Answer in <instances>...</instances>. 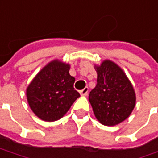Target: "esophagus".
I'll return each mask as SVG.
<instances>
[{"mask_svg":"<svg viewBox=\"0 0 158 158\" xmlns=\"http://www.w3.org/2000/svg\"><path fill=\"white\" fill-rule=\"evenodd\" d=\"M79 93H80V95H81V96H88V87H86L85 88H83L82 90H80V91H79Z\"/></svg>","mask_w":158,"mask_h":158,"instance_id":"obj_1","label":"esophagus"}]
</instances>
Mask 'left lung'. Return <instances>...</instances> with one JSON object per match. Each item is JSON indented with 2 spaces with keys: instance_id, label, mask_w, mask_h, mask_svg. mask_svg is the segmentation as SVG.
<instances>
[{
  "instance_id": "8db88e82",
  "label": "left lung",
  "mask_w": 158,
  "mask_h": 158,
  "mask_svg": "<svg viewBox=\"0 0 158 158\" xmlns=\"http://www.w3.org/2000/svg\"><path fill=\"white\" fill-rule=\"evenodd\" d=\"M98 83L89 93L88 100L98 121L106 126H114L126 120L136 104L131 81L116 63L104 60L96 66Z\"/></svg>"
}]
</instances>
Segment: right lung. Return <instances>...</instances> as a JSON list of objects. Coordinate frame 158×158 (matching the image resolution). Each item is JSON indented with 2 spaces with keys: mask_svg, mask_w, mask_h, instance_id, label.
<instances>
[{
  "mask_svg": "<svg viewBox=\"0 0 158 158\" xmlns=\"http://www.w3.org/2000/svg\"><path fill=\"white\" fill-rule=\"evenodd\" d=\"M69 70L70 64L52 60L38 72L27 88L28 105L43 121L60 119L80 97L74 89L75 78L70 76Z\"/></svg>",
  "mask_w": 158,
  "mask_h": 158,
  "instance_id": "obj_1",
  "label": "right lung"
}]
</instances>
